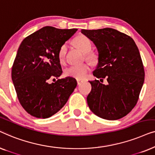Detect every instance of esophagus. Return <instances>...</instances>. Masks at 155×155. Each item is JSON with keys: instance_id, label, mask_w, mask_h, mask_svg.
I'll list each match as a JSON object with an SVG mask.
<instances>
[{"instance_id": "1", "label": "esophagus", "mask_w": 155, "mask_h": 155, "mask_svg": "<svg viewBox=\"0 0 155 155\" xmlns=\"http://www.w3.org/2000/svg\"><path fill=\"white\" fill-rule=\"evenodd\" d=\"M82 82V80H81V79H77L78 84H81Z\"/></svg>"}]
</instances>
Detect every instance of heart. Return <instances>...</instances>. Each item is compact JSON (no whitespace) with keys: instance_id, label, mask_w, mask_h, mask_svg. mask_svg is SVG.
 I'll return each mask as SVG.
<instances>
[{"instance_id":"1","label":"heart","mask_w":155,"mask_h":155,"mask_svg":"<svg viewBox=\"0 0 155 155\" xmlns=\"http://www.w3.org/2000/svg\"><path fill=\"white\" fill-rule=\"evenodd\" d=\"M74 44L78 49L82 53L85 54L87 60L94 62L97 60L96 55L90 52L92 50V44L91 40L85 35H80L77 36L74 39ZM68 51V44H63L58 51V59L61 63L65 61V56ZM90 66L88 63H82L80 65H71L65 70L64 73L67 77L74 78L76 79H82L85 77L87 73L90 71Z\"/></svg>"}]
</instances>
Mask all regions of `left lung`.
Instances as JSON below:
<instances>
[{
  "label": "left lung",
  "instance_id": "1",
  "mask_svg": "<svg viewBox=\"0 0 155 155\" xmlns=\"http://www.w3.org/2000/svg\"><path fill=\"white\" fill-rule=\"evenodd\" d=\"M81 32L94 42L99 53L93 75L100 81H90L89 107L104 119L124 117L136 105L145 80L138 48L130 37L114 29H81ZM104 78L106 85L103 84Z\"/></svg>",
  "mask_w": 155,
  "mask_h": 155
}]
</instances>
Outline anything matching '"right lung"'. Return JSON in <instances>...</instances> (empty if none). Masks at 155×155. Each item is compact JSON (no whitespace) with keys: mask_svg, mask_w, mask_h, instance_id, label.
Returning a JSON list of instances; mask_svg holds the SVG:
<instances>
[{"mask_svg":"<svg viewBox=\"0 0 155 155\" xmlns=\"http://www.w3.org/2000/svg\"><path fill=\"white\" fill-rule=\"evenodd\" d=\"M77 30L46 26L21 43L12 67V80L20 104L32 116L46 118L57 113L77 86L71 77L49 83L63 73L60 47Z\"/></svg>","mask_w":155,"mask_h":155,"instance_id":"1","label":"right lung"}]
</instances>
